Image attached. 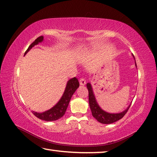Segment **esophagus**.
<instances>
[{
	"instance_id": "1",
	"label": "esophagus",
	"mask_w": 157,
	"mask_h": 157,
	"mask_svg": "<svg viewBox=\"0 0 157 157\" xmlns=\"http://www.w3.org/2000/svg\"><path fill=\"white\" fill-rule=\"evenodd\" d=\"M79 82H80V85H85V84H86V81H85V79L83 78H81L79 79Z\"/></svg>"
}]
</instances>
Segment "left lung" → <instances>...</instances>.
I'll return each mask as SVG.
<instances>
[{"instance_id":"8db88e82","label":"left lung","mask_w":157,"mask_h":157,"mask_svg":"<svg viewBox=\"0 0 157 157\" xmlns=\"http://www.w3.org/2000/svg\"><path fill=\"white\" fill-rule=\"evenodd\" d=\"M134 57V55H132ZM135 59V57H134ZM135 66H137L135 62ZM87 88L89 92V103H90V109L91 111V113H92L93 117L96 118L98 122H99L102 124H112L113 122H117L120 119L124 116L125 114L127 113L128 109L130 107V105L126 110H124L122 112L119 113H107L105 111H103L102 109L100 107L99 105H98L96 102V100L95 98V96H94L92 87H91V84L90 82H88L87 84Z\"/></svg>"}]
</instances>
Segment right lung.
I'll return each instance as SVG.
<instances>
[{
	"label": "right lung",
	"instance_id": "1",
	"mask_svg": "<svg viewBox=\"0 0 157 157\" xmlns=\"http://www.w3.org/2000/svg\"><path fill=\"white\" fill-rule=\"evenodd\" d=\"M43 40V36L37 37V39L29 46V48L26 51L25 55H26V53L30 51L34 46L37 45V44L40 42H42ZM78 87L79 82L77 78L76 77H74L70 79L67 82L66 90L64 91L63 96L61 98L59 101L57 102V104H56L51 109H49V110L46 111H44L43 113H37V112L33 111V113L34 114L35 116H36L37 118H39V119L47 121V122H51V121H55L59 119V118L62 117V116H63L65 113H66L71 98H72L73 94L75 92L76 89Z\"/></svg>",
	"mask_w": 157,
	"mask_h": 157
}]
</instances>
